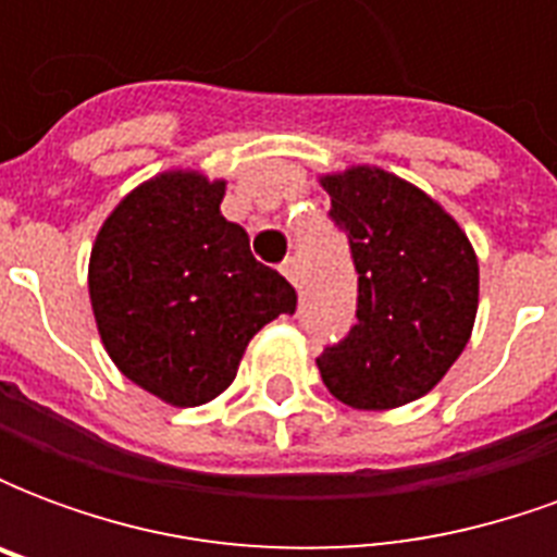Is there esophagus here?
<instances>
[{
  "label": "esophagus",
  "instance_id": "34e87169",
  "mask_svg": "<svg viewBox=\"0 0 557 557\" xmlns=\"http://www.w3.org/2000/svg\"><path fill=\"white\" fill-rule=\"evenodd\" d=\"M280 274L289 280L292 286H298V262H295V259H286V262L280 265Z\"/></svg>",
  "mask_w": 557,
  "mask_h": 557
}]
</instances>
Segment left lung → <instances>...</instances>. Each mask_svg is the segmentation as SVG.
Instances as JSON below:
<instances>
[{
	"label": "left lung",
	"instance_id": "1",
	"mask_svg": "<svg viewBox=\"0 0 557 557\" xmlns=\"http://www.w3.org/2000/svg\"><path fill=\"white\" fill-rule=\"evenodd\" d=\"M358 268V325L322 351L325 387L351 409L387 411L438 385L471 339L478 253L430 194L370 163L319 175Z\"/></svg>",
	"mask_w": 557,
	"mask_h": 557
}]
</instances>
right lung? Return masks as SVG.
I'll use <instances>...</instances> for the list:
<instances>
[{
  "label": "right lung",
  "mask_w": 557,
  "mask_h": 557,
  "mask_svg": "<svg viewBox=\"0 0 557 557\" xmlns=\"http://www.w3.org/2000/svg\"><path fill=\"white\" fill-rule=\"evenodd\" d=\"M226 178L166 170L119 199L89 256L95 325L134 385L175 409L220 397L247 343L295 289L256 262L250 238L220 214Z\"/></svg>",
  "instance_id": "obj_1"
}]
</instances>
